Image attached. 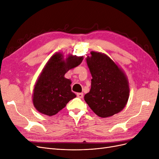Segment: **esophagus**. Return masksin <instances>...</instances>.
I'll use <instances>...</instances> for the list:
<instances>
[{"label":"esophagus","mask_w":159,"mask_h":159,"mask_svg":"<svg viewBox=\"0 0 159 159\" xmlns=\"http://www.w3.org/2000/svg\"><path fill=\"white\" fill-rule=\"evenodd\" d=\"M77 96H78L79 98H83L84 93H77Z\"/></svg>","instance_id":"34e87169"}]
</instances>
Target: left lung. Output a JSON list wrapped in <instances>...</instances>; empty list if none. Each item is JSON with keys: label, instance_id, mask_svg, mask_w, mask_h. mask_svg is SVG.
Instances as JSON below:
<instances>
[{"label": "left lung", "instance_id": "obj_1", "mask_svg": "<svg viewBox=\"0 0 159 159\" xmlns=\"http://www.w3.org/2000/svg\"><path fill=\"white\" fill-rule=\"evenodd\" d=\"M86 58L92 76L85 102L99 117L105 118L119 113L129 97V85L123 71L106 54L91 52Z\"/></svg>", "mask_w": 159, "mask_h": 159}]
</instances>
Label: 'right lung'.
Listing matches in <instances>:
<instances>
[{
	"label": "right lung",
	"instance_id": "right-lung-1",
	"mask_svg": "<svg viewBox=\"0 0 159 159\" xmlns=\"http://www.w3.org/2000/svg\"><path fill=\"white\" fill-rule=\"evenodd\" d=\"M83 56L63 55L56 53L47 62L34 85L32 95L34 106L40 113L48 116L54 115L76 97L71 91V81L64 75L70 70L79 66Z\"/></svg>",
	"mask_w": 159,
	"mask_h": 159
}]
</instances>
